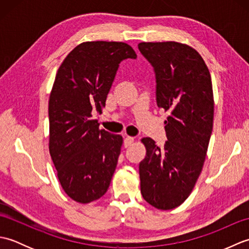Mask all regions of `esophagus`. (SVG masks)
<instances>
[{"mask_svg": "<svg viewBox=\"0 0 249 249\" xmlns=\"http://www.w3.org/2000/svg\"><path fill=\"white\" fill-rule=\"evenodd\" d=\"M134 142V137H129V136H126L124 138V146L125 147H128L131 144H133Z\"/></svg>", "mask_w": 249, "mask_h": 249, "instance_id": "obj_1", "label": "esophagus"}]
</instances>
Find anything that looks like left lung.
<instances>
[{"mask_svg":"<svg viewBox=\"0 0 249 249\" xmlns=\"http://www.w3.org/2000/svg\"><path fill=\"white\" fill-rule=\"evenodd\" d=\"M138 48L154 68L156 102L168 111L166 143L151 138L139 165L140 189L147 203L158 210L181 205L202 170L213 129L212 80L202 56L177 41L140 43Z\"/></svg>","mask_w":249,"mask_h":249,"instance_id":"obj_1","label":"left lung"}]
</instances>
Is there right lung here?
Segmentation results:
<instances>
[{
  "label": "right lung",
  "mask_w": 249,
  "mask_h": 249,
  "mask_svg": "<svg viewBox=\"0 0 249 249\" xmlns=\"http://www.w3.org/2000/svg\"><path fill=\"white\" fill-rule=\"evenodd\" d=\"M119 41L78 45L57 70L49 98V152L62 188L79 203L107 192L123 138L99 129L102 113L120 63L136 59Z\"/></svg>",
  "instance_id": "1"
}]
</instances>
